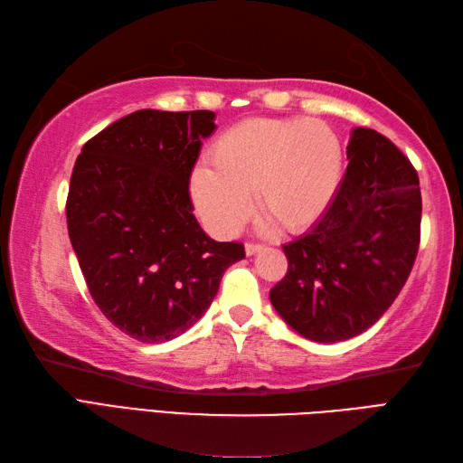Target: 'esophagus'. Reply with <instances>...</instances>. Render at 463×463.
I'll use <instances>...</instances> for the list:
<instances>
[{
    "label": "esophagus",
    "mask_w": 463,
    "mask_h": 463,
    "mask_svg": "<svg viewBox=\"0 0 463 463\" xmlns=\"http://www.w3.org/2000/svg\"><path fill=\"white\" fill-rule=\"evenodd\" d=\"M260 250H263L261 243H253V241L245 243V253H248V255H255Z\"/></svg>",
    "instance_id": "obj_1"
}]
</instances>
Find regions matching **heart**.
<instances>
[{"label":"heart","instance_id":"1","mask_svg":"<svg viewBox=\"0 0 463 463\" xmlns=\"http://www.w3.org/2000/svg\"><path fill=\"white\" fill-rule=\"evenodd\" d=\"M212 168L192 174V198L222 235L248 222L255 190L260 210L297 232L309 228L331 203L343 174V148L323 120L250 118L215 138Z\"/></svg>","mask_w":463,"mask_h":463}]
</instances>
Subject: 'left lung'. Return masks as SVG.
Wrapping results in <instances>:
<instances>
[{"instance_id": "obj_1", "label": "left lung", "mask_w": 463, "mask_h": 463, "mask_svg": "<svg viewBox=\"0 0 463 463\" xmlns=\"http://www.w3.org/2000/svg\"><path fill=\"white\" fill-rule=\"evenodd\" d=\"M348 166L311 232L283 245L269 291L283 321L315 343L364 333L394 303L420 245L422 196L412 164L373 128L353 130Z\"/></svg>"}]
</instances>
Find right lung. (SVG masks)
I'll return each mask as SVG.
<instances>
[{
	"label": "right lung",
	"instance_id": "add662e5",
	"mask_svg": "<svg viewBox=\"0 0 463 463\" xmlns=\"http://www.w3.org/2000/svg\"><path fill=\"white\" fill-rule=\"evenodd\" d=\"M215 112L142 109L77 156L67 228L89 293L122 333L166 343L208 311L222 275L245 258L194 218L190 176Z\"/></svg>",
	"mask_w": 463,
	"mask_h": 463
}]
</instances>
